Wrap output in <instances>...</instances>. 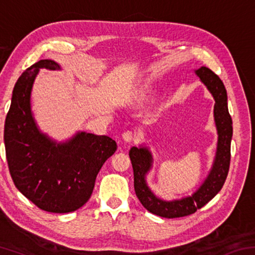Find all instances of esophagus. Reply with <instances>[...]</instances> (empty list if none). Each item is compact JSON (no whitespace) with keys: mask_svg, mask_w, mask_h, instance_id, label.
Returning a JSON list of instances; mask_svg holds the SVG:
<instances>
[{"mask_svg":"<svg viewBox=\"0 0 255 255\" xmlns=\"http://www.w3.org/2000/svg\"><path fill=\"white\" fill-rule=\"evenodd\" d=\"M123 139L126 141V143H131V141L135 139V135L130 130H127L123 133Z\"/></svg>","mask_w":255,"mask_h":255,"instance_id":"1","label":"esophagus"}]
</instances>
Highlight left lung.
<instances>
[{"mask_svg": "<svg viewBox=\"0 0 255 255\" xmlns=\"http://www.w3.org/2000/svg\"><path fill=\"white\" fill-rule=\"evenodd\" d=\"M200 81L204 83L215 99L214 117L218 132L217 152L210 173L205 182L191 197H185L179 200L164 201L150 191L146 183V174L152 167L153 158L148 148L131 147L129 150L132 170L133 187L140 204L149 213L164 218H178L195 214L221 191L230 170L231 162V140L233 135V123L227 108V92L225 85L217 74L202 66L196 71Z\"/></svg>", "mask_w": 255, "mask_h": 255, "instance_id": "left-lung-1", "label": "left lung"}]
</instances>
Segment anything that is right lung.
Masks as SVG:
<instances>
[{"label": "right lung", "instance_id": "obj_1", "mask_svg": "<svg viewBox=\"0 0 255 255\" xmlns=\"http://www.w3.org/2000/svg\"><path fill=\"white\" fill-rule=\"evenodd\" d=\"M39 68L60 70V66L51 59H41L16 81L4 125L8 171L16 189L38 208L71 213L90 199L99 171L117 144L108 136L85 131L57 144L42 133L30 106Z\"/></svg>", "mask_w": 255, "mask_h": 255}]
</instances>
